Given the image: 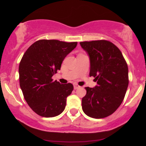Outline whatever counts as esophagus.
Masks as SVG:
<instances>
[{
  "label": "esophagus",
  "mask_w": 146,
  "mask_h": 146,
  "mask_svg": "<svg viewBox=\"0 0 146 146\" xmlns=\"http://www.w3.org/2000/svg\"><path fill=\"white\" fill-rule=\"evenodd\" d=\"M73 86H74L75 90H76V89H78V88H80V86H79L78 85H77V84H74V85H73Z\"/></svg>",
  "instance_id": "obj_1"
}]
</instances>
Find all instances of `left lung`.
<instances>
[{
    "label": "left lung",
    "instance_id": "left-lung-1",
    "mask_svg": "<svg viewBox=\"0 0 146 146\" xmlns=\"http://www.w3.org/2000/svg\"><path fill=\"white\" fill-rule=\"evenodd\" d=\"M90 59V76L98 85L86 87L82 108L88 117L102 119L112 114L123 102L129 85V70L118 47L108 40L80 42Z\"/></svg>",
    "mask_w": 146,
    "mask_h": 146
}]
</instances>
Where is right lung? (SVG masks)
<instances>
[{"label": "right lung", "instance_id": "1", "mask_svg": "<svg viewBox=\"0 0 146 146\" xmlns=\"http://www.w3.org/2000/svg\"><path fill=\"white\" fill-rule=\"evenodd\" d=\"M77 44L40 39L25 52L19 65L20 86L28 105L38 115L54 117L64 111L73 85L54 81L52 76Z\"/></svg>", "mask_w": 146, "mask_h": 146}]
</instances>
